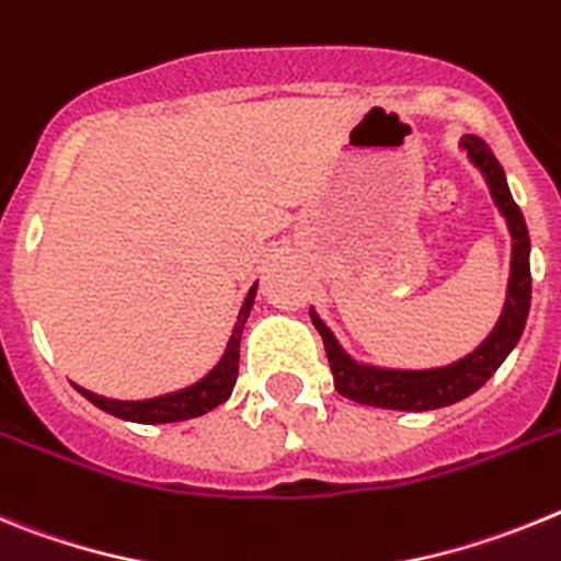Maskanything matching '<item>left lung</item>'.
<instances>
[{
	"label": "left lung",
	"mask_w": 561,
	"mask_h": 561,
	"mask_svg": "<svg viewBox=\"0 0 561 561\" xmlns=\"http://www.w3.org/2000/svg\"><path fill=\"white\" fill-rule=\"evenodd\" d=\"M460 146L469 152L471 163L483 172L485 183L491 188L496 208L508 222L511 231V279H508V296H505V308L489 339L469 353L460 362L449 364V367L435 369H383L369 367V364L353 362L330 328L319 316L310 310L316 330H319L321 341H324V353H328L330 369H333V381L339 396L350 398L355 403H367V407L381 409H403V412H426V409L451 407V403L469 398L471 392L483 387L496 367L508 358L511 350L516 347V341L525 330V319L530 310V240L528 228H525V217L519 206L514 203L505 183V172L494 152L489 149L483 138L466 135Z\"/></svg>",
	"instance_id": "8db88e82"
}]
</instances>
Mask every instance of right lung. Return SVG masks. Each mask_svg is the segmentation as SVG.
Wrapping results in <instances>:
<instances>
[{
    "mask_svg": "<svg viewBox=\"0 0 561 561\" xmlns=\"http://www.w3.org/2000/svg\"><path fill=\"white\" fill-rule=\"evenodd\" d=\"M253 296H256V285L248 290L245 301H242L240 316H237V324H233V333L228 339V347L222 353V358L217 362V367L199 378L197 383L186 389H178V392H169V396L149 398V401H115V398L95 396L90 389L76 387L81 396L90 403H95L99 409L110 412V415L121 417V421L133 423H174V421H188V417H199L211 412L214 407H220L231 398V389L237 383V373H240V339L242 328H245L248 313L253 308Z\"/></svg>",
    "mask_w": 561,
    "mask_h": 561,
    "instance_id": "right-lung-1",
    "label": "right lung"
}]
</instances>
